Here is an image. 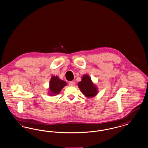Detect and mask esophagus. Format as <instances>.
<instances>
[{
	"mask_svg": "<svg viewBox=\"0 0 148 148\" xmlns=\"http://www.w3.org/2000/svg\"><path fill=\"white\" fill-rule=\"evenodd\" d=\"M74 85H75V83H74V82H70L69 83V86H74Z\"/></svg>",
	"mask_w": 148,
	"mask_h": 148,
	"instance_id": "34e87169",
	"label": "esophagus"
}]
</instances>
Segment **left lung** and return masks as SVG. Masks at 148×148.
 <instances>
[{
	"mask_svg": "<svg viewBox=\"0 0 148 148\" xmlns=\"http://www.w3.org/2000/svg\"><path fill=\"white\" fill-rule=\"evenodd\" d=\"M77 85L82 92L87 97H92L97 94V86L87 74L83 75L82 81L78 83Z\"/></svg>",
	"mask_w": 148,
	"mask_h": 148,
	"instance_id": "left-lung-1",
	"label": "left lung"
}]
</instances>
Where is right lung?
I'll use <instances>...</instances> for the list:
<instances>
[{
    "instance_id": "right-lung-1",
    "label": "right lung",
    "mask_w": 148,
    "mask_h": 148,
    "mask_svg": "<svg viewBox=\"0 0 148 148\" xmlns=\"http://www.w3.org/2000/svg\"><path fill=\"white\" fill-rule=\"evenodd\" d=\"M66 85V83L62 80L57 76H52L49 82V94L51 96L60 93L62 89Z\"/></svg>"
}]
</instances>
